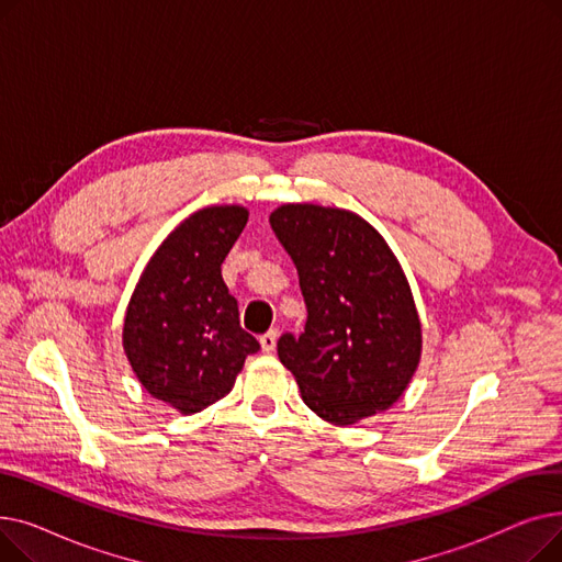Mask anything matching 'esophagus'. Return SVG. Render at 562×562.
I'll use <instances>...</instances> for the list:
<instances>
[{
    "label": "esophagus",
    "instance_id": "obj_1",
    "mask_svg": "<svg viewBox=\"0 0 562 562\" xmlns=\"http://www.w3.org/2000/svg\"><path fill=\"white\" fill-rule=\"evenodd\" d=\"M259 344H261V350H263V352H273V350H276V344H278V330L263 333V335L259 337Z\"/></svg>",
    "mask_w": 562,
    "mask_h": 562
}]
</instances>
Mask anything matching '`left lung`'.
Listing matches in <instances>:
<instances>
[{"instance_id": "1", "label": "left lung", "mask_w": 562, "mask_h": 562, "mask_svg": "<svg viewBox=\"0 0 562 562\" xmlns=\"http://www.w3.org/2000/svg\"><path fill=\"white\" fill-rule=\"evenodd\" d=\"M269 221L307 305L305 333L278 341L305 405L335 426L392 407L419 367L422 323L387 241L335 206L282 204Z\"/></svg>"}]
</instances>
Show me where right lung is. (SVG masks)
Returning <instances> with one entry per match:
<instances>
[{
	"instance_id": "1",
	"label": "right lung",
	"mask_w": 562,
	"mask_h": 562,
	"mask_svg": "<svg viewBox=\"0 0 562 562\" xmlns=\"http://www.w3.org/2000/svg\"><path fill=\"white\" fill-rule=\"evenodd\" d=\"M246 223L239 204L191 214L147 261L127 305L125 356L140 385L182 415L229 394L246 358L259 350L221 276Z\"/></svg>"
}]
</instances>
